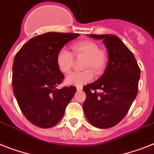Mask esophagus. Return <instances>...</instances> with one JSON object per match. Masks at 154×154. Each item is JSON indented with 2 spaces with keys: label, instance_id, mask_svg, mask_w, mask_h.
I'll use <instances>...</instances> for the list:
<instances>
[{
  "label": "esophagus",
  "instance_id": "obj_1",
  "mask_svg": "<svg viewBox=\"0 0 154 154\" xmlns=\"http://www.w3.org/2000/svg\"><path fill=\"white\" fill-rule=\"evenodd\" d=\"M82 90V86H77V91H81Z\"/></svg>",
  "mask_w": 154,
  "mask_h": 154
}]
</instances>
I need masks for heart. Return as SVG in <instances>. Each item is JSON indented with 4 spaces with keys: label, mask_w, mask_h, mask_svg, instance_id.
<instances>
[{
    "label": "heart",
    "mask_w": 154,
    "mask_h": 154,
    "mask_svg": "<svg viewBox=\"0 0 154 154\" xmlns=\"http://www.w3.org/2000/svg\"><path fill=\"white\" fill-rule=\"evenodd\" d=\"M72 53L75 57H84L82 68L83 72H75L66 78L65 82L68 85L80 86L92 81L94 73L101 75L107 63V54L103 49H99L97 43L90 40L81 41L72 44ZM58 69L63 73L68 74L74 63V57L72 53L65 48L57 52L56 57Z\"/></svg>",
    "instance_id": "heart-1"
}]
</instances>
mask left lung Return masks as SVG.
I'll return each instance as SVG.
<instances>
[{
	"instance_id": "obj_1",
	"label": "left lung",
	"mask_w": 154,
	"mask_h": 154,
	"mask_svg": "<svg viewBox=\"0 0 154 154\" xmlns=\"http://www.w3.org/2000/svg\"><path fill=\"white\" fill-rule=\"evenodd\" d=\"M102 39L109 61L104 74L83 86L86 97L82 109L88 121L106 129L120 123L129 111L138 90L140 68L133 53L121 40L112 34H88ZM101 89V92H97Z\"/></svg>"
}]
</instances>
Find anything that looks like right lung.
Listing matches in <instances>:
<instances>
[{
    "instance_id": "right-lung-1",
    "label": "right lung",
    "mask_w": 154,
    "mask_h": 154,
    "mask_svg": "<svg viewBox=\"0 0 154 154\" xmlns=\"http://www.w3.org/2000/svg\"><path fill=\"white\" fill-rule=\"evenodd\" d=\"M74 33L49 32L30 38L16 53L12 66L13 93L25 117L42 128H52L61 120L76 87L57 89L64 79L56 63L57 52Z\"/></svg>"
}]
</instances>
